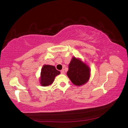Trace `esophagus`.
<instances>
[{"label": "esophagus", "mask_w": 128, "mask_h": 128, "mask_svg": "<svg viewBox=\"0 0 128 128\" xmlns=\"http://www.w3.org/2000/svg\"><path fill=\"white\" fill-rule=\"evenodd\" d=\"M61 72V74H64V70H63V69H62V70H61V72Z\"/></svg>", "instance_id": "esophagus-1"}]
</instances>
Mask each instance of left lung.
I'll return each mask as SVG.
<instances>
[{
    "label": "left lung",
    "mask_w": 128,
    "mask_h": 128,
    "mask_svg": "<svg viewBox=\"0 0 128 128\" xmlns=\"http://www.w3.org/2000/svg\"><path fill=\"white\" fill-rule=\"evenodd\" d=\"M69 78L76 86L85 85L90 77V68L80 58H72L66 73Z\"/></svg>",
    "instance_id": "left-lung-1"
}]
</instances>
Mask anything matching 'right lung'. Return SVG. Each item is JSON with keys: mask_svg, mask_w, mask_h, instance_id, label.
Instances as JSON below:
<instances>
[{"mask_svg": "<svg viewBox=\"0 0 128 128\" xmlns=\"http://www.w3.org/2000/svg\"><path fill=\"white\" fill-rule=\"evenodd\" d=\"M60 74V72L56 70L55 66L44 65L41 69L40 79V84L42 86H48L53 83L56 76Z\"/></svg>", "mask_w": 128, "mask_h": 128, "instance_id": "1", "label": "right lung"}]
</instances>
